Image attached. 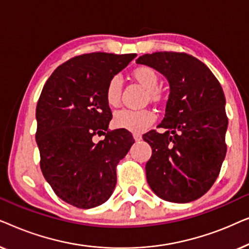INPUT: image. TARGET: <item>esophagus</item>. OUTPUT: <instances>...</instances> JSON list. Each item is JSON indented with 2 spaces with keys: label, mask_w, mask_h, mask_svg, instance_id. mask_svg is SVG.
I'll return each instance as SVG.
<instances>
[{
  "label": "esophagus",
  "mask_w": 249,
  "mask_h": 249,
  "mask_svg": "<svg viewBox=\"0 0 249 249\" xmlns=\"http://www.w3.org/2000/svg\"><path fill=\"white\" fill-rule=\"evenodd\" d=\"M134 139H135L136 142L142 141V135H139V134H134Z\"/></svg>",
  "instance_id": "1"
}]
</instances>
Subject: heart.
<instances>
[{"label": "heart", "instance_id": "b5f03b06", "mask_svg": "<svg viewBox=\"0 0 249 249\" xmlns=\"http://www.w3.org/2000/svg\"><path fill=\"white\" fill-rule=\"evenodd\" d=\"M132 77L147 89L146 97L151 101L160 102L163 100V91L159 89V74L155 69L148 66H141L132 71ZM122 91V81L119 77L111 78L105 89V98L110 107H117L120 103ZM156 120L154 112L149 108L142 110H130L122 108L114 113L113 124L117 128L125 129V130L136 132L145 131L151 127Z\"/></svg>", "mask_w": 249, "mask_h": 249}]
</instances>
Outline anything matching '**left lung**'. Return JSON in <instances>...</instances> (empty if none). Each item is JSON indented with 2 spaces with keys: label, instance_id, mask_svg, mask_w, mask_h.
Returning a JSON list of instances; mask_svg holds the SVG:
<instances>
[{
  "label": "left lung",
  "instance_id": "left-lung-1",
  "mask_svg": "<svg viewBox=\"0 0 249 249\" xmlns=\"http://www.w3.org/2000/svg\"><path fill=\"white\" fill-rule=\"evenodd\" d=\"M136 62L168 78L165 118L142 139L152 147L146 163L149 187L162 199L188 203L209 192L226 158L228 117L219 80L195 56L183 52H155Z\"/></svg>",
  "mask_w": 249,
  "mask_h": 249
}]
</instances>
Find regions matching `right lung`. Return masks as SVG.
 <instances>
[{"instance_id": "1", "label": "right lung", "mask_w": 249, "mask_h": 249, "mask_svg": "<svg viewBox=\"0 0 249 249\" xmlns=\"http://www.w3.org/2000/svg\"><path fill=\"white\" fill-rule=\"evenodd\" d=\"M136 56L96 52L71 57L53 71L37 102L40 170L56 196L78 209L110 198L118 163L135 142L125 129H108L105 89ZM100 133L106 138L96 144L92 137Z\"/></svg>"}]
</instances>
